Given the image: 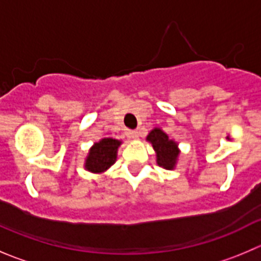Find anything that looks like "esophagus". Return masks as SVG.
I'll list each match as a JSON object with an SVG mask.
<instances>
[{
    "label": "esophagus",
    "instance_id": "obj_1",
    "mask_svg": "<svg viewBox=\"0 0 261 261\" xmlns=\"http://www.w3.org/2000/svg\"><path fill=\"white\" fill-rule=\"evenodd\" d=\"M138 136H140V135H138L137 130H129V132H128V137L133 138V140H137Z\"/></svg>",
    "mask_w": 261,
    "mask_h": 261
}]
</instances>
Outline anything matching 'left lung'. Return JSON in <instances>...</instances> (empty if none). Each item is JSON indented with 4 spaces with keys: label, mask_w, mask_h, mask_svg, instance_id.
<instances>
[{
    "label": "left lung",
    "mask_w": 261,
    "mask_h": 261,
    "mask_svg": "<svg viewBox=\"0 0 261 261\" xmlns=\"http://www.w3.org/2000/svg\"><path fill=\"white\" fill-rule=\"evenodd\" d=\"M147 141L152 145L156 152V163L159 166L166 170H173L178 161L180 151L178 143L170 140L160 128H153L147 136Z\"/></svg>",
    "instance_id": "1"
}]
</instances>
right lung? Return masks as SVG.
Masks as SVG:
<instances>
[{"label":"right lung","instance_id":"add662e5","mask_svg":"<svg viewBox=\"0 0 261 261\" xmlns=\"http://www.w3.org/2000/svg\"><path fill=\"white\" fill-rule=\"evenodd\" d=\"M121 141L114 138H102L89 148L88 156L84 163V168L88 172L101 174L116 161L118 148Z\"/></svg>","mask_w":261,"mask_h":261}]
</instances>
